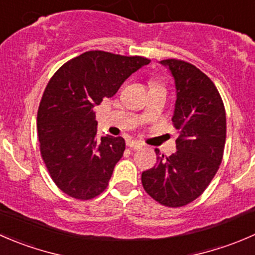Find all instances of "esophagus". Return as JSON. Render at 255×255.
I'll list each match as a JSON object with an SVG mask.
<instances>
[{
  "mask_svg": "<svg viewBox=\"0 0 255 255\" xmlns=\"http://www.w3.org/2000/svg\"><path fill=\"white\" fill-rule=\"evenodd\" d=\"M128 146L131 150H141L142 148V143L138 142V141H128Z\"/></svg>",
  "mask_w": 255,
  "mask_h": 255,
  "instance_id": "obj_1",
  "label": "esophagus"
}]
</instances>
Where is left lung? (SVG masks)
I'll return each mask as SVG.
<instances>
[{
  "instance_id": "8db88e82",
  "label": "left lung",
  "mask_w": 255,
  "mask_h": 255,
  "mask_svg": "<svg viewBox=\"0 0 255 255\" xmlns=\"http://www.w3.org/2000/svg\"><path fill=\"white\" fill-rule=\"evenodd\" d=\"M175 82L173 127L176 151L143 171L146 192L167 207H182L200 197L222 162L226 143V110L212 80L195 65L178 59L161 60ZM157 153L160 152L158 150Z\"/></svg>"
}]
</instances>
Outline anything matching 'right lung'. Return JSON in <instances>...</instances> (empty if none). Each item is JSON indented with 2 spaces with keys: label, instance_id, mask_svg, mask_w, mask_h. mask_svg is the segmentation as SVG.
<instances>
[{
  "label": "right lung",
  "instance_id": "add662e5",
  "mask_svg": "<svg viewBox=\"0 0 255 255\" xmlns=\"http://www.w3.org/2000/svg\"><path fill=\"white\" fill-rule=\"evenodd\" d=\"M148 63L143 57L90 50L62 65L48 83L37 115L41 155L52 180L70 197L90 200L107 188L125 140L98 138L93 108Z\"/></svg>",
  "mask_w": 255,
  "mask_h": 255
}]
</instances>
